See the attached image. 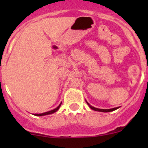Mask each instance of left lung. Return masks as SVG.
Returning a JSON list of instances; mask_svg holds the SVG:
<instances>
[{
    "label": "left lung",
    "instance_id": "left-lung-1",
    "mask_svg": "<svg viewBox=\"0 0 148 148\" xmlns=\"http://www.w3.org/2000/svg\"><path fill=\"white\" fill-rule=\"evenodd\" d=\"M86 103H87V104L89 106V107H90L92 110H95V111H98V112H112V111H114V110H117V109L119 108V107H114V108H112V109H108V110H104V109H98V108H96V107H92V106H91L90 104H89L87 102H86Z\"/></svg>",
    "mask_w": 148,
    "mask_h": 148
}]
</instances>
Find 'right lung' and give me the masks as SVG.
<instances>
[{"label":"right lung","mask_w":148,"mask_h":148,"mask_svg":"<svg viewBox=\"0 0 148 148\" xmlns=\"http://www.w3.org/2000/svg\"><path fill=\"white\" fill-rule=\"evenodd\" d=\"M62 102L60 103V104H59V106H58L56 108H55L54 110H51V111H49V112H44V113H41V114H34V115L36 116H44V115H47V114H53V113L56 112V111H57L59 109V107H60L61 104H62Z\"/></svg>","instance_id":"obj_1"}]
</instances>
